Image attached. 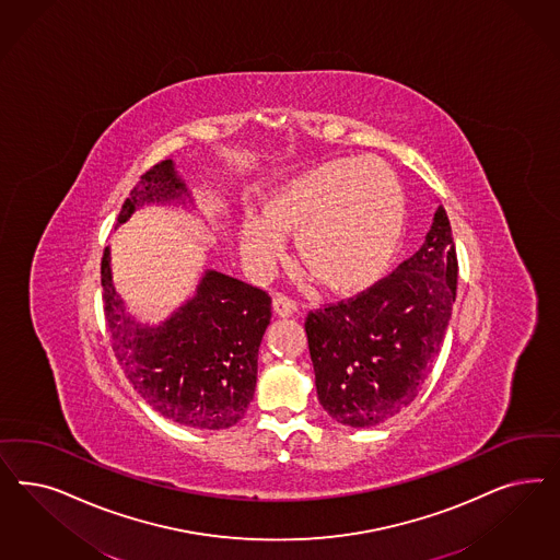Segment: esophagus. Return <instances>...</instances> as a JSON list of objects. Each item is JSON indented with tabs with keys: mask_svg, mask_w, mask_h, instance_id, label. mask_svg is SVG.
Segmentation results:
<instances>
[{
	"mask_svg": "<svg viewBox=\"0 0 560 560\" xmlns=\"http://www.w3.org/2000/svg\"><path fill=\"white\" fill-rule=\"evenodd\" d=\"M271 307L280 317H290V315L296 313V303L290 296H284V294H276Z\"/></svg>",
	"mask_w": 560,
	"mask_h": 560,
	"instance_id": "34e87169",
	"label": "esophagus"
}]
</instances>
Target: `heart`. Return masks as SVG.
Returning a JSON list of instances; mask_svg holds the SVG:
<instances>
[{
	"label": "heart",
	"mask_w": 560,
	"mask_h": 560,
	"mask_svg": "<svg viewBox=\"0 0 560 560\" xmlns=\"http://www.w3.org/2000/svg\"><path fill=\"white\" fill-rule=\"evenodd\" d=\"M404 224L406 201L387 164L331 161L271 189L243 220L241 252L268 270L280 238L292 236V259L317 287L357 294L389 268Z\"/></svg>",
	"instance_id": "b5f03b06"
}]
</instances>
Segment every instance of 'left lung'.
<instances>
[{"mask_svg": "<svg viewBox=\"0 0 560 560\" xmlns=\"http://www.w3.org/2000/svg\"><path fill=\"white\" fill-rule=\"evenodd\" d=\"M457 290L443 206L422 247L354 299L305 322L317 397L334 420L369 429L415 401L441 352Z\"/></svg>", "mask_w": 560, "mask_h": 560, "instance_id": "left-lung-1", "label": "left lung"}]
</instances>
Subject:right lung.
I'll return each instance as SVG.
<instances>
[{
  "label": "right lung",
  "instance_id": "obj_1",
  "mask_svg": "<svg viewBox=\"0 0 560 560\" xmlns=\"http://www.w3.org/2000/svg\"><path fill=\"white\" fill-rule=\"evenodd\" d=\"M191 199L173 161L145 171L126 199L117 226L150 203ZM103 303L115 357L133 389L164 418L189 429L236 424L255 394L257 352L270 325L271 299L220 271L208 270L196 294L166 322L140 324L113 287L108 247L101 261Z\"/></svg>",
  "mask_w": 560,
  "mask_h": 560
}]
</instances>
